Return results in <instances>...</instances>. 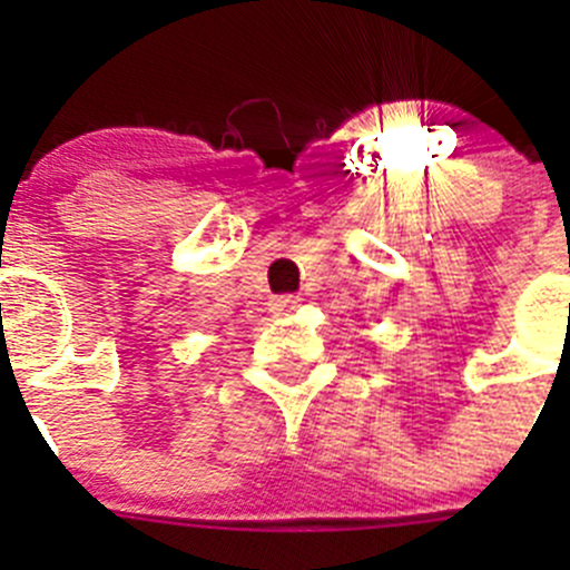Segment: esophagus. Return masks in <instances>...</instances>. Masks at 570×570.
<instances>
[{
    "instance_id": "obj_1",
    "label": "esophagus",
    "mask_w": 570,
    "mask_h": 570,
    "mask_svg": "<svg viewBox=\"0 0 570 570\" xmlns=\"http://www.w3.org/2000/svg\"><path fill=\"white\" fill-rule=\"evenodd\" d=\"M301 306V297L297 295H275L269 297V312L273 314H289Z\"/></svg>"
}]
</instances>
